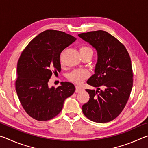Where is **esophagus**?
<instances>
[{
	"label": "esophagus",
	"instance_id": "esophagus-1",
	"mask_svg": "<svg viewBox=\"0 0 148 148\" xmlns=\"http://www.w3.org/2000/svg\"><path fill=\"white\" fill-rule=\"evenodd\" d=\"M82 90V88L79 86H76V90H75V92L76 93H79L80 92H81Z\"/></svg>",
	"mask_w": 148,
	"mask_h": 148
}]
</instances>
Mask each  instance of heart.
Listing matches in <instances>:
<instances>
[{"mask_svg": "<svg viewBox=\"0 0 148 148\" xmlns=\"http://www.w3.org/2000/svg\"><path fill=\"white\" fill-rule=\"evenodd\" d=\"M80 53L81 54H92V50L87 46H81L79 49ZM89 75V71L84 69H76L73 70L68 75L69 81L76 84H81L83 82L87 77Z\"/></svg>", "mask_w": 148, "mask_h": 148, "instance_id": "heart-1", "label": "heart"}]
</instances>
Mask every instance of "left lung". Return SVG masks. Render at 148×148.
Masks as SVG:
<instances>
[{
    "label": "left lung",
    "instance_id": "8db88e82",
    "mask_svg": "<svg viewBox=\"0 0 148 148\" xmlns=\"http://www.w3.org/2000/svg\"><path fill=\"white\" fill-rule=\"evenodd\" d=\"M78 36L91 45L97 54L94 74L87 81L97 90H86L90 98L82 105V112L94 122H109L120 115L130 96L133 77L130 56L125 46L106 31Z\"/></svg>",
    "mask_w": 148,
    "mask_h": 148
}]
</instances>
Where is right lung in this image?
I'll use <instances>...</instances> for the list:
<instances>
[{
	"label": "right lung",
	"instance_id": "1",
	"mask_svg": "<svg viewBox=\"0 0 148 148\" xmlns=\"http://www.w3.org/2000/svg\"><path fill=\"white\" fill-rule=\"evenodd\" d=\"M77 40L64 32L47 30L28 43L17 63L15 88L23 108L38 121L51 120L61 112L66 98L75 87L69 82L49 87L53 73L60 72V56L65 48Z\"/></svg>",
	"mask_w": 148,
	"mask_h": 148
}]
</instances>
